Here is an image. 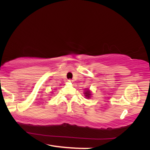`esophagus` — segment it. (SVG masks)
<instances>
[{
	"mask_svg": "<svg viewBox=\"0 0 150 150\" xmlns=\"http://www.w3.org/2000/svg\"><path fill=\"white\" fill-rule=\"evenodd\" d=\"M68 82H72V80H68Z\"/></svg>",
	"mask_w": 150,
	"mask_h": 150,
	"instance_id": "obj_1",
	"label": "esophagus"
}]
</instances>
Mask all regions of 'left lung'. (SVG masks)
I'll use <instances>...</instances> for the list:
<instances>
[{
    "label": "left lung",
    "instance_id": "obj_1",
    "mask_svg": "<svg viewBox=\"0 0 150 150\" xmlns=\"http://www.w3.org/2000/svg\"><path fill=\"white\" fill-rule=\"evenodd\" d=\"M84 94H85V97L87 98V99H90L91 97H92V92H91V91L89 90V89L85 88V92H84Z\"/></svg>",
    "mask_w": 150,
    "mask_h": 150
}]
</instances>
